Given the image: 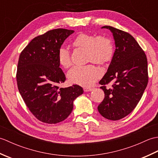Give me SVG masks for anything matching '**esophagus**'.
Segmentation results:
<instances>
[{"label":"esophagus","mask_w":158,"mask_h":158,"mask_svg":"<svg viewBox=\"0 0 158 158\" xmlns=\"http://www.w3.org/2000/svg\"><path fill=\"white\" fill-rule=\"evenodd\" d=\"M93 90V88H89V87H86V88H83V91L84 92H90V91H92Z\"/></svg>","instance_id":"esophagus-1"}]
</instances>
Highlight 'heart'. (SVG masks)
Wrapping results in <instances>:
<instances>
[{
	"instance_id": "b5f03b06",
	"label": "heart",
	"mask_w": 158,
	"mask_h": 158,
	"mask_svg": "<svg viewBox=\"0 0 158 158\" xmlns=\"http://www.w3.org/2000/svg\"><path fill=\"white\" fill-rule=\"evenodd\" d=\"M72 45L86 50L87 60L98 64H105L113 56L112 40L105 35L81 33L73 39ZM58 59L60 64L64 69H69L72 65L69 52L65 48L59 49ZM100 75V70L92 64L75 66L68 73V78L70 82L83 86L93 84Z\"/></svg>"
}]
</instances>
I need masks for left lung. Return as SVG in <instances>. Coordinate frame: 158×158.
Here are the masks:
<instances>
[{"label":"left lung","instance_id":"1","mask_svg":"<svg viewBox=\"0 0 158 158\" xmlns=\"http://www.w3.org/2000/svg\"><path fill=\"white\" fill-rule=\"evenodd\" d=\"M113 33L115 51L107 72L99 83L105 98L98 106L100 115L110 120L123 118L138 105L148 83L147 59L145 52L128 32L105 26ZM113 83L106 89V85Z\"/></svg>","mask_w":158,"mask_h":158}]
</instances>
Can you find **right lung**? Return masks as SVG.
<instances>
[{
	"label": "right lung",
	"instance_id": "add662e5",
	"mask_svg": "<svg viewBox=\"0 0 158 158\" xmlns=\"http://www.w3.org/2000/svg\"><path fill=\"white\" fill-rule=\"evenodd\" d=\"M74 31L57 28L36 36L22 50L17 69L18 88L33 115L46 123H57L71 113L73 101L83 93L73 85L60 88L66 77L58 55L65 39Z\"/></svg>",
	"mask_w": 158,
	"mask_h": 158
}]
</instances>
